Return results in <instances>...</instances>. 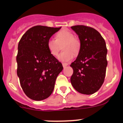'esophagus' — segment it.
<instances>
[{
	"label": "esophagus",
	"mask_w": 123,
	"mask_h": 123,
	"mask_svg": "<svg viewBox=\"0 0 123 123\" xmlns=\"http://www.w3.org/2000/svg\"><path fill=\"white\" fill-rule=\"evenodd\" d=\"M62 65H63V67H64V68H65V67H67V66H68V63H62Z\"/></svg>",
	"instance_id": "obj_1"
}]
</instances>
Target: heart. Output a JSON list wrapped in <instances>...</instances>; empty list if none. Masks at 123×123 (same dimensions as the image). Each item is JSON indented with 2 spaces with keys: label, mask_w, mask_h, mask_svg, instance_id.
<instances>
[{
  "label": "heart",
  "mask_w": 123,
  "mask_h": 123,
  "mask_svg": "<svg viewBox=\"0 0 123 123\" xmlns=\"http://www.w3.org/2000/svg\"><path fill=\"white\" fill-rule=\"evenodd\" d=\"M63 45V52L58 56L60 60L69 62L73 58L74 55L79 54L81 49V42L79 38L68 29H63L56 34V39L50 38L47 41V47L50 53L56 56L58 55L60 45Z\"/></svg>",
  "instance_id": "1"
}]
</instances>
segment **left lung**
<instances>
[{
    "mask_svg": "<svg viewBox=\"0 0 123 123\" xmlns=\"http://www.w3.org/2000/svg\"><path fill=\"white\" fill-rule=\"evenodd\" d=\"M78 35L81 49L73 69L71 82L79 93L90 95L96 92L104 82L107 66L105 41L94 28L84 25L71 26Z\"/></svg>",
    "mask_w": 123,
    "mask_h": 123,
    "instance_id": "left-lung-1",
    "label": "left lung"
}]
</instances>
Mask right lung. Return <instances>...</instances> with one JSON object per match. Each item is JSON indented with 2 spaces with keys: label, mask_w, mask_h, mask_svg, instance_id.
Returning <instances> with one entry per match:
<instances>
[{
  "label": "right lung",
  "mask_w": 123,
  "mask_h": 123,
  "mask_svg": "<svg viewBox=\"0 0 123 123\" xmlns=\"http://www.w3.org/2000/svg\"><path fill=\"white\" fill-rule=\"evenodd\" d=\"M60 28L35 26L18 43L17 75L25 94L34 100L48 98L54 91L62 64L50 53L47 41Z\"/></svg>",
  "instance_id": "add662e5"
}]
</instances>
